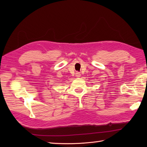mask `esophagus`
I'll return each instance as SVG.
<instances>
[{"label": "esophagus", "mask_w": 147, "mask_h": 147, "mask_svg": "<svg viewBox=\"0 0 147 147\" xmlns=\"http://www.w3.org/2000/svg\"><path fill=\"white\" fill-rule=\"evenodd\" d=\"M75 76H76L77 78H79V77H81V74H80V73H79V72H76V73H75Z\"/></svg>", "instance_id": "34e87169"}]
</instances>
